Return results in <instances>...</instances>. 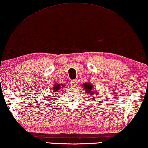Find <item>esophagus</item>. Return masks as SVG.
<instances>
[{"mask_svg": "<svg viewBox=\"0 0 148 148\" xmlns=\"http://www.w3.org/2000/svg\"><path fill=\"white\" fill-rule=\"evenodd\" d=\"M77 84V80L76 79H74V80H72L71 82V85L72 87H76V85Z\"/></svg>", "mask_w": 148, "mask_h": 148, "instance_id": "esophagus-1", "label": "esophagus"}]
</instances>
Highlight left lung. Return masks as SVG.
Segmentation results:
<instances>
[{"instance_id": "obj_1", "label": "left lung", "mask_w": 148, "mask_h": 148, "mask_svg": "<svg viewBox=\"0 0 148 148\" xmlns=\"http://www.w3.org/2000/svg\"><path fill=\"white\" fill-rule=\"evenodd\" d=\"M82 88L84 91H85V94L87 95V97L90 96V98L92 100H96V98L99 96V94L95 88H94L93 85L91 84L89 82H85L82 84Z\"/></svg>"}]
</instances>
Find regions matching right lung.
I'll return each instance as SVG.
<instances>
[{"label":"right lung","mask_w":148,"mask_h":148,"mask_svg":"<svg viewBox=\"0 0 148 148\" xmlns=\"http://www.w3.org/2000/svg\"><path fill=\"white\" fill-rule=\"evenodd\" d=\"M65 85H63V83H57V82H56L55 83H54V85H53V87H52V95H54V96L55 95H60V91H61V88H63L64 87H65ZM51 95V94H50ZM55 98H56L57 99L58 98V97H54Z\"/></svg>","instance_id":"1"}]
</instances>
